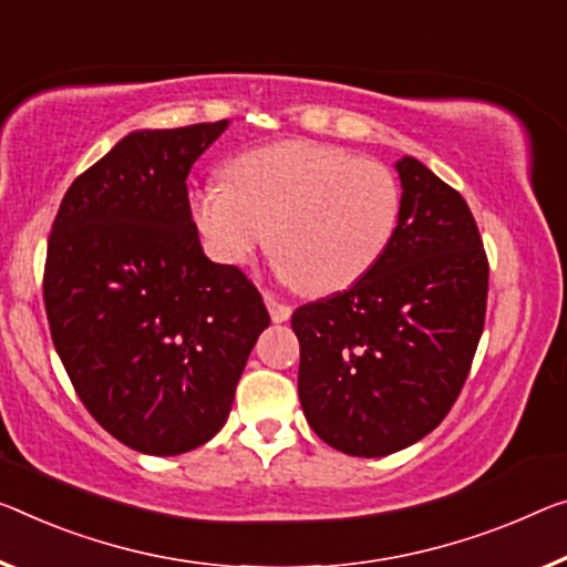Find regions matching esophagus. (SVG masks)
<instances>
[{
    "label": "esophagus",
    "mask_w": 567,
    "mask_h": 567,
    "mask_svg": "<svg viewBox=\"0 0 567 567\" xmlns=\"http://www.w3.org/2000/svg\"><path fill=\"white\" fill-rule=\"evenodd\" d=\"M266 307H268V311H271V319L276 321V324H281V321H289V317H291L289 303H281L278 299H274L271 293H266Z\"/></svg>",
    "instance_id": "obj_1"
}]
</instances>
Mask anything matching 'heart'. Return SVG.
<instances>
[{
  "mask_svg": "<svg viewBox=\"0 0 567 567\" xmlns=\"http://www.w3.org/2000/svg\"><path fill=\"white\" fill-rule=\"evenodd\" d=\"M403 195L385 164L313 142H278L225 164L223 187L189 195L217 260L266 246L296 289L327 296L368 276L393 240Z\"/></svg>",
  "mask_w": 567,
  "mask_h": 567,
  "instance_id": "obj_1",
  "label": "heart"
}]
</instances>
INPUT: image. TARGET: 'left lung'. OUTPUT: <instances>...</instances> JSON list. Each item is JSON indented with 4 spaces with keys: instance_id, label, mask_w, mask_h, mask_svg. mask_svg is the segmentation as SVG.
I'll list each match as a JSON object with an SVG mask.
<instances>
[{
    "instance_id": "1",
    "label": "left lung",
    "mask_w": 567,
    "mask_h": 567,
    "mask_svg": "<svg viewBox=\"0 0 567 567\" xmlns=\"http://www.w3.org/2000/svg\"><path fill=\"white\" fill-rule=\"evenodd\" d=\"M403 207L368 276L293 311L299 400L321 441L350 456L408 449L464 388L484 332L489 260L466 199L413 156Z\"/></svg>"
}]
</instances>
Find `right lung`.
Instances as JSON below:
<instances>
[{
	"mask_svg": "<svg viewBox=\"0 0 567 567\" xmlns=\"http://www.w3.org/2000/svg\"><path fill=\"white\" fill-rule=\"evenodd\" d=\"M228 121L132 132L78 177L48 240L42 296L78 398L113 439L177 456L228 421L264 299L213 264L187 174Z\"/></svg>",
	"mask_w": 567,
	"mask_h": 567,
	"instance_id": "add662e5",
	"label": "right lung"
}]
</instances>
